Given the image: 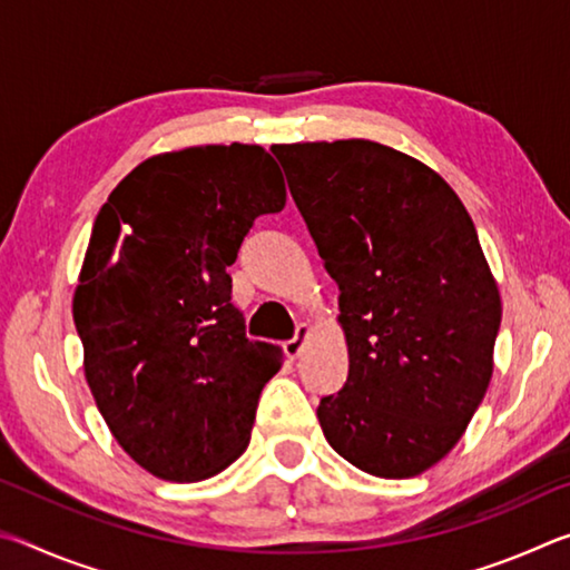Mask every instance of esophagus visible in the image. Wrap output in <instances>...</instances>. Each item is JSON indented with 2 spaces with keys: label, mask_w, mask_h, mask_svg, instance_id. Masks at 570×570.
<instances>
[{
  "label": "esophagus",
  "mask_w": 570,
  "mask_h": 570,
  "mask_svg": "<svg viewBox=\"0 0 570 570\" xmlns=\"http://www.w3.org/2000/svg\"><path fill=\"white\" fill-rule=\"evenodd\" d=\"M306 336H308V324H298L296 326V334L292 336V340L284 342V352H286L288 360H296V356L304 352Z\"/></svg>",
  "instance_id": "obj_1"
}]
</instances>
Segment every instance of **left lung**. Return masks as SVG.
Here are the masks:
<instances>
[{"mask_svg":"<svg viewBox=\"0 0 570 570\" xmlns=\"http://www.w3.org/2000/svg\"><path fill=\"white\" fill-rule=\"evenodd\" d=\"M276 158L340 286L350 374L316 407L324 438L370 475H420L493 377L503 308L475 224L435 170L380 142H294Z\"/></svg>","mask_w":570,"mask_h":570,"instance_id":"left-lung-1","label":"left lung"}]
</instances>
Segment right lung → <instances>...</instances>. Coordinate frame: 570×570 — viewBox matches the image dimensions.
Here are the masks:
<instances>
[{"label": "right lung", "instance_id": "obj_1", "mask_svg": "<svg viewBox=\"0 0 570 570\" xmlns=\"http://www.w3.org/2000/svg\"><path fill=\"white\" fill-rule=\"evenodd\" d=\"M284 206L276 160L230 142L148 158L95 218L72 298L85 380L156 478H214L248 448L282 350L248 342L226 268L254 220Z\"/></svg>", "mask_w": 570, "mask_h": 570}]
</instances>
